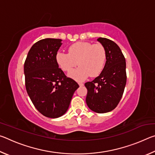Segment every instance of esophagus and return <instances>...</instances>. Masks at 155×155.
Returning <instances> with one entry per match:
<instances>
[{"mask_svg": "<svg viewBox=\"0 0 155 155\" xmlns=\"http://www.w3.org/2000/svg\"><path fill=\"white\" fill-rule=\"evenodd\" d=\"M78 85H79V86H83L84 84L83 83H78Z\"/></svg>", "mask_w": 155, "mask_h": 155, "instance_id": "obj_1", "label": "esophagus"}]
</instances>
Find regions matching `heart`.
Returning a JSON list of instances; mask_svg holds the SVG:
<instances>
[{
	"label": "heart",
	"mask_w": 155,
	"mask_h": 155,
	"mask_svg": "<svg viewBox=\"0 0 155 155\" xmlns=\"http://www.w3.org/2000/svg\"><path fill=\"white\" fill-rule=\"evenodd\" d=\"M106 57L105 49L101 44L79 41L69 47L68 53L57 52L56 61L65 72L72 71L77 65H80L68 75L77 81H83L89 75L94 77L101 74L105 65Z\"/></svg>",
	"instance_id": "heart-1"
}]
</instances>
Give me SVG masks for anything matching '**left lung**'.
<instances>
[{"instance_id": "8db88e82", "label": "left lung", "mask_w": 155, "mask_h": 155, "mask_svg": "<svg viewBox=\"0 0 155 155\" xmlns=\"http://www.w3.org/2000/svg\"><path fill=\"white\" fill-rule=\"evenodd\" d=\"M97 41L105 49L106 63L98 77L85 83L86 103L91 111L104 114L114 110L122 97L127 83L126 60L114 41L104 38Z\"/></svg>"}]
</instances>
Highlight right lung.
I'll use <instances>...</instances> for the list:
<instances>
[{
  "instance_id": "obj_1",
  "label": "right lung",
  "mask_w": 155,
  "mask_h": 155,
  "mask_svg": "<svg viewBox=\"0 0 155 155\" xmlns=\"http://www.w3.org/2000/svg\"><path fill=\"white\" fill-rule=\"evenodd\" d=\"M62 40L46 38L34 44L24 65L28 96L39 112L57 118L65 114L79 85L67 77L56 61Z\"/></svg>"
}]
</instances>
